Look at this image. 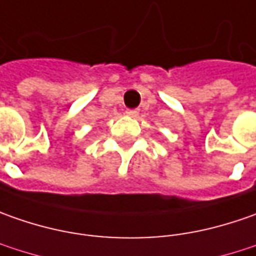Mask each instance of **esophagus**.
Returning <instances> with one entry per match:
<instances>
[{
	"mask_svg": "<svg viewBox=\"0 0 256 256\" xmlns=\"http://www.w3.org/2000/svg\"><path fill=\"white\" fill-rule=\"evenodd\" d=\"M126 114L130 116V118H136L137 114H138V110H137V109H128V110L126 112Z\"/></svg>",
	"mask_w": 256,
	"mask_h": 256,
	"instance_id": "esophagus-1",
	"label": "esophagus"
}]
</instances>
